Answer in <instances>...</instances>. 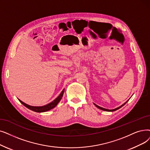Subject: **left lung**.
Here are the masks:
<instances>
[{
    "label": "left lung",
    "instance_id": "8db88e82",
    "mask_svg": "<svg viewBox=\"0 0 150 150\" xmlns=\"http://www.w3.org/2000/svg\"><path fill=\"white\" fill-rule=\"evenodd\" d=\"M130 99H131V98H130ZM129 100H127L125 103H124L122 104V105H121V106H120L119 107H117V108H115V109H112V110H108V109L104 108H103V107H100L98 106L97 105H96V103H94V105H95L96 107H97V108H99V109H100V110H103V111H106V112H114V111H116V110H118L119 108H121L123 105H125V104H126V103L129 101Z\"/></svg>",
    "mask_w": 150,
    "mask_h": 150
}]
</instances>
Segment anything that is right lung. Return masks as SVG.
I'll use <instances>...</instances> for the list:
<instances>
[{"label":"right lung","mask_w":150,"mask_h":150,"mask_svg":"<svg viewBox=\"0 0 150 150\" xmlns=\"http://www.w3.org/2000/svg\"><path fill=\"white\" fill-rule=\"evenodd\" d=\"M64 89L62 92L61 93V94L59 95V96H58L57 97H56V98L53 100L51 102L47 104V105H43V106H40V107H37V106H31V105H28V104H26L25 103L23 102V101H21V100H19V102H20L23 105H24L25 107H27L28 108L32 110V111H34L35 112H37V113H42V112H48L49 111V110L53 109V108H54L57 104L58 103H59L60 102V100H61L62 97L63 96V94H64Z\"/></svg>","instance_id":"obj_1"}]
</instances>
